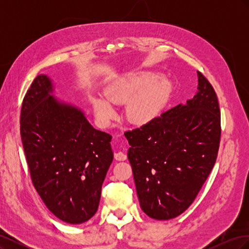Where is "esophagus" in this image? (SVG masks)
<instances>
[{
	"mask_svg": "<svg viewBox=\"0 0 249 249\" xmlns=\"http://www.w3.org/2000/svg\"><path fill=\"white\" fill-rule=\"evenodd\" d=\"M114 158L117 161H124L126 159V155L123 152H118L114 154Z\"/></svg>",
	"mask_w": 249,
	"mask_h": 249,
	"instance_id": "esophagus-1",
	"label": "esophagus"
}]
</instances>
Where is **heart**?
<instances>
[{
  "label": "heart",
  "instance_id": "obj_1",
  "mask_svg": "<svg viewBox=\"0 0 249 249\" xmlns=\"http://www.w3.org/2000/svg\"><path fill=\"white\" fill-rule=\"evenodd\" d=\"M158 73L142 71L125 74L106 91V98L94 96L91 105L96 117L109 122L114 116L113 104H123L133 100L125 109V116L132 124L143 125L152 122L166 103L171 90L167 78L158 79Z\"/></svg>",
  "mask_w": 249,
  "mask_h": 249
}]
</instances>
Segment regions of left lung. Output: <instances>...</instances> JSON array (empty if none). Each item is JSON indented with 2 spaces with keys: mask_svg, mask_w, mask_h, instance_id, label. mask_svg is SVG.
<instances>
[{
  "mask_svg": "<svg viewBox=\"0 0 249 249\" xmlns=\"http://www.w3.org/2000/svg\"><path fill=\"white\" fill-rule=\"evenodd\" d=\"M197 91L186 104L124 133L140 207L157 220L189 208L216 162L220 111L209 81L197 71Z\"/></svg>",
  "mask_w": 249,
  "mask_h": 249,
  "instance_id": "1",
  "label": "left lung"
}]
</instances>
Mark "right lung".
<instances>
[{"mask_svg": "<svg viewBox=\"0 0 249 249\" xmlns=\"http://www.w3.org/2000/svg\"><path fill=\"white\" fill-rule=\"evenodd\" d=\"M54 93L53 80L38 74L22 102L21 141L33 185L48 209L60 220L81 224L99 208L113 161L112 136Z\"/></svg>", "mask_w": 249, "mask_h": 249, "instance_id": "1", "label": "right lung"}]
</instances>
